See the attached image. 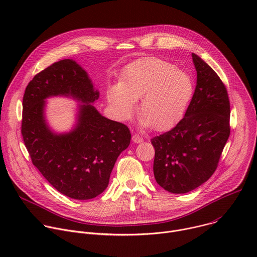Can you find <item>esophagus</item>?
Wrapping results in <instances>:
<instances>
[{
    "label": "esophagus",
    "instance_id": "obj_1",
    "mask_svg": "<svg viewBox=\"0 0 257 257\" xmlns=\"http://www.w3.org/2000/svg\"><path fill=\"white\" fill-rule=\"evenodd\" d=\"M132 141L134 143H141V142H143V138L139 134H134L132 136Z\"/></svg>",
    "mask_w": 257,
    "mask_h": 257
}]
</instances>
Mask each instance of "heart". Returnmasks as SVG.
I'll use <instances>...</instances> for the list:
<instances>
[{"instance_id":"1","label":"heart","mask_w":257,"mask_h":257,"mask_svg":"<svg viewBox=\"0 0 257 257\" xmlns=\"http://www.w3.org/2000/svg\"><path fill=\"white\" fill-rule=\"evenodd\" d=\"M194 94V81L187 71L155 58L130 65L106 92L107 103L117 119L129 120L140 99L138 113L143 127L166 130L182 119Z\"/></svg>"}]
</instances>
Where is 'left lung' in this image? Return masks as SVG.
<instances>
[{"instance_id": "left-lung-1", "label": "left lung", "mask_w": 257, "mask_h": 257, "mask_svg": "<svg viewBox=\"0 0 257 257\" xmlns=\"http://www.w3.org/2000/svg\"><path fill=\"white\" fill-rule=\"evenodd\" d=\"M192 59L197 81L184 118L152 139L156 181L176 194L192 191L211 177L230 136L226 86L200 57L192 54Z\"/></svg>"}]
</instances>
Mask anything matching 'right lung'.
<instances>
[{
  "instance_id": "1",
  "label": "right lung",
  "mask_w": 257,
  "mask_h": 257,
  "mask_svg": "<svg viewBox=\"0 0 257 257\" xmlns=\"http://www.w3.org/2000/svg\"><path fill=\"white\" fill-rule=\"evenodd\" d=\"M58 95L82 102L75 128L66 134L54 133L44 117V99ZM98 96L87 72L70 59L36 74L23 96L21 133L32 164L55 189L73 199L102 193L118 157L130 144L128 127L101 116L92 105Z\"/></svg>"
}]
</instances>
